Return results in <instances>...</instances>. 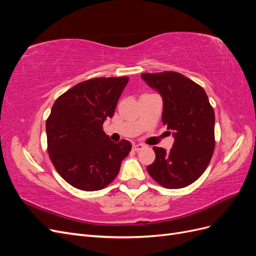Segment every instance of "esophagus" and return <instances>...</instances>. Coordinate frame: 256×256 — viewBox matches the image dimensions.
<instances>
[{
    "instance_id": "obj_1",
    "label": "esophagus",
    "mask_w": 256,
    "mask_h": 256,
    "mask_svg": "<svg viewBox=\"0 0 256 256\" xmlns=\"http://www.w3.org/2000/svg\"><path fill=\"white\" fill-rule=\"evenodd\" d=\"M144 145L143 144H136V145H134V147H132V150H134V152H138V150H143L144 148Z\"/></svg>"
}]
</instances>
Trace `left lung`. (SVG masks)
<instances>
[{
    "instance_id": "8db88e82",
    "label": "left lung",
    "mask_w": 256,
    "mask_h": 256,
    "mask_svg": "<svg viewBox=\"0 0 256 256\" xmlns=\"http://www.w3.org/2000/svg\"><path fill=\"white\" fill-rule=\"evenodd\" d=\"M164 99L162 122L173 130L170 152L152 147L156 159L147 172L162 187L180 189L204 173L214 150V112L200 85L175 72L142 74Z\"/></svg>"
}]
</instances>
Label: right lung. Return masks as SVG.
Here are the masks:
<instances>
[{
	"label": "right lung",
	"instance_id": "obj_1",
	"mask_svg": "<svg viewBox=\"0 0 256 256\" xmlns=\"http://www.w3.org/2000/svg\"><path fill=\"white\" fill-rule=\"evenodd\" d=\"M128 76L80 82L53 104L46 122L48 154L58 173L72 187L97 191L120 172L131 143L111 141L104 131L112 118Z\"/></svg>",
	"mask_w": 256,
	"mask_h": 256
}]
</instances>
